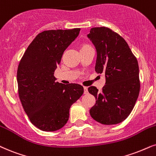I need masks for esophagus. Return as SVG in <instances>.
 Instances as JSON below:
<instances>
[{"label": "esophagus", "mask_w": 156, "mask_h": 156, "mask_svg": "<svg viewBox=\"0 0 156 156\" xmlns=\"http://www.w3.org/2000/svg\"><path fill=\"white\" fill-rule=\"evenodd\" d=\"M84 94H88V88L87 87H84Z\"/></svg>", "instance_id": "esophagus-1"}]
</instances>
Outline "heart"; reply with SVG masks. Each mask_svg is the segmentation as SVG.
Returning <instances> with one entry per match:
<instances>
[{"label": "heart", "mask_w": 156, "mask_h": 156, "mask_svg": "<svg viewBox=\"0 0 156 156\" xmlns=\"http://www.w3.org/2000/svg\"><path fill=\"white\" fill-rule=\"evenodd\" d=\"M89 48H91V46L90 45H88V44H81L80 46V51H83V50H86Z\"/></svg>", "instance_id": "heart-1"}]
</instances>
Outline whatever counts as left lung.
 <instances>
[{"label": "left lung", "mask_w": 156, "mask_h": 156, "mask_svg": "<svg viewBox=\"0 0 156 156\" xmlns=\"http://www.w3.org/2000/svg\"><path fill=\"white\" fill-rule=\"evenodd\" d=\"M87 36L98 52L96 72L106 77L101 92L94 86L88 88L97 100L90 115L103 125L118 124L132 112L140 92L137 58L124 38L109 28H92Z\"/></svg>", "instance_id": "obj_1"}]
</instances>
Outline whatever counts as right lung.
Here are the masks:
<instances>
[{"mask_svg": "<svg viewBox=\"0 0 156 156\" xmlns=\"http://www.w3.org/2000/svg\"><path fill=\"white\" fill-rule=\"evenodd\" d=\"M80 31V28L42 31L20 60L17 70L19 99L31 122L43 131L64 127L71 106L84 92L80 84L56 82L54 75L64 51Z\"/></svg>", "mask_w": 156, "mask_h": 156, "instance_id": "obj_1", "label": "right lung"}]
</instances>
